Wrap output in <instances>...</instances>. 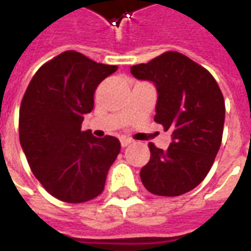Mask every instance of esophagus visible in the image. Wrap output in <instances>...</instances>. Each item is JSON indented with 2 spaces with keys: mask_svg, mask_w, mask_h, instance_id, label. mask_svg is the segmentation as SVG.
Instances as JSON below:
<instances>
[{
  "mask_svg": "<svg viewBox=\"0 0 251 251\" xmlns=\"http://www.w3.org/2000/svg\"><path fill=\"white\" fill-rule=\"evenodd\" d=\"M120 142H121L122 147H126V146H129L130 143L133 142V141H131L130 138H126V137H122V138L120 139Z\"/></svg>",
  "mask_w": 251,
  "mask_h": 251,
  "instance_id": "esophagus-1",
  "label": "esophagus"
}]
</instances>
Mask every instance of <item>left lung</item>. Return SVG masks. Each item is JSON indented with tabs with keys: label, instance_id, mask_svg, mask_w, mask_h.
Segmentation results:
<instances>
[{
	"label": "left lung",
	"instance_id": "left-lung-1",
	"mask_svg": "<svg viewBox=\"0 0 251 251\" xmlns=\"http://www.w3.org/2000/svg\"><path fill=\"white\" fill-rule=\"evenodd\" d=\"M130 72L155 85L154 120L172 133L167 150L149 143L151 156L141 180L158 196L189 192L204 180L221 146L225 102L220 87L205 68L175 51L130 67Z\"/></svg>",
	"mask_w": 251,
	"mask_h": 251
}]
</instances>
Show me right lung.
Returning a JSON list of instances; mask_svg holds the SVG:
<instances>
[{"instance_id": "right-lung-1", "label": "right lung", "mask_w": 251, "mask_h": 251, "mask_svg": "<svg viewBox=\"0 0 251 251\" xmlns=\"http://www.w3.org/2000/svg\"><path fill=\"white\" fill-rule=\"evenodd\" d=\"M117 66L66 51L36 71L19 109V142L46 191L66 202H84L104 191L121 150L120 141L81 131L99 84Z\"/></svg>"}]
</instances>
